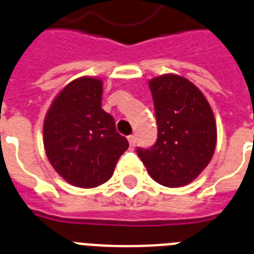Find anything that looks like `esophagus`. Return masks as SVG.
Segmentation results:
<instances>
[{
  "label": "esophagus",
  "instance_id": "esophagus-1",
  "mask_svg": "<svg viewBox=\"0 0 254 254\" xmlns=\"http://www.w3.org/2000/svg\"><path fill=\"white\" fill-rule=\"evenodd\" d=\"M127 140H129V143H130V147L133 148L135 146V135H129L127 137Z\"/></svg>",
  "mask_w": 254,
  "mask_h": 254
}]
</instances>
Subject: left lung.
Here are the masks:
<instances>
[{
  "label": "left lung",
  "mask_w": 254,
  "mask_h": 254,
  "mask_svg": "<svg viewBox=\"0 0 254 254\" xmlns=\"http://www.w3.org/2000/svg\"><path fill=\"white\" fill-rule=\"evenodd\" d=\"M157 123V140L137 153L153 181L167 187L192 182L212 160L217 125L201 91L178 74L148 81Z\"/></svg>",
  "instance_id": "left-lung-1"
}]
</instances>
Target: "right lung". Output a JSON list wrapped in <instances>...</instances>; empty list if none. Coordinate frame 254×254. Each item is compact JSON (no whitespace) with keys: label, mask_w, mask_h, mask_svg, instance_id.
I'll use <instances>...</instances> for the list:
<instances>
[{"label":"right lung","mask_w":254,"mask_h":254,"mask_svg":"<svg viewBox=\"0 0 254 254\" xmlns=\"http://www.w3.org/2000/svg\"><path fill=\"white\" fill-rule=\"evenodd\" d=\"M101 78L80 77L62 89L44 121V146L57 173L76 187L101 186L129 143L102 108Z\"/></svg>","instance_id":"1"}]
</instances>
